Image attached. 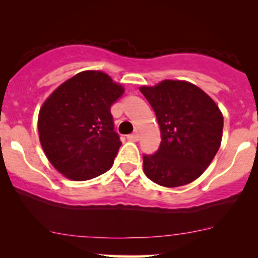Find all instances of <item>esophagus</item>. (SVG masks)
I'll return each instance as SVG.
<instances>
[{
    "label": "esophagus",
    "instance_id": "esophagus-1",
    "mask_svg": "<svg viewBox=\"0 0 258 258\" xmlns=\"http://www.w3.org/2000/svg\"><path fill=\"white\" fill-rule=\"evenodd\" d=\"M127 139L131 142H138L139 141V133H133V135L127 136Z\"/></svg>",
    "mask_w": 258,
    "mask_h": 258
}]
</instances>
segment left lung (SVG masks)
Listing matches in <instances>:
<instances>
[{"label": "left lung", "mask_w": 258, "mask_h": 258, "mask_svg": "<svg viewBox=\"0 0 258 258\" xmlns=\"http://www.w3.org/2000/svg\"><path fill=\"white\" fill-rule=\"evenodd\" d=\"M161 132L154 155H143V171L156 184L176 188L205 172L221 147L223 115L201 88L182 80L141 86Z\"/></svg>", "instance_id": "left-lung-1"}]
</instances>
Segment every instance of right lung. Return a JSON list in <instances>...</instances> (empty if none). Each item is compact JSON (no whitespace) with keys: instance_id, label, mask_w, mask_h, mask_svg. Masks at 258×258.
Masks as SVG:
<instances>
[{"instance_id":"add662e5","label":"right lung","mask_w":258,"mask_h":258,"mask_svg":"<svg viewBox=\"0 0 258 258\" xmlns=\"http://www.w3.org/2000/svg\"><path fill=\"white\" fill-rule=\"evenodd\" d=\"M125 88L99 70H85L52 92L38 112L44 155L72 180H88L114 164L121 141L110 106Z\"/></svg>"}]
</instances>
